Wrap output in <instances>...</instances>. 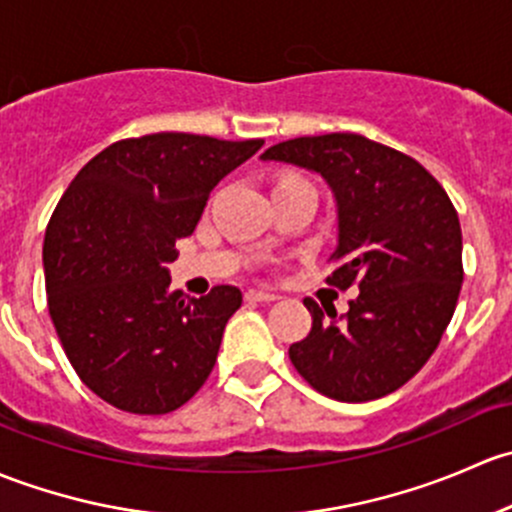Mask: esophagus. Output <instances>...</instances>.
<instances>
[{"mask_svg":"<svg viewBox=\"0 0 512 512\" xmlns=\"http://www.w3.org/2000/svg\"><path fill=\"white\" fill-rule=\"evenodd\" d=\"M246 300H254V303H273V300H278V295L266 291H249L246 293Z\"/></svg>","mask_w":512,"mask_h":512,"instance_id":"esophagus-1","label":"esophagus"}]
</instances>
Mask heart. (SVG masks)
Masks as SVG:
<instances>
[{"mask_svg":"<svg viewBox=\"0 0 512 512\" xmlns=\"http://www.w3.org/2000/svg\"><path fill=\"white\" fill-rule=\"evenodd\" d=\"M291 179H295V177H288V179H281V182H291Z\"/></svg>","mask_w":512,"mask_h":512,"instance_id":"heart-1","label":"heart"}]
</instances>
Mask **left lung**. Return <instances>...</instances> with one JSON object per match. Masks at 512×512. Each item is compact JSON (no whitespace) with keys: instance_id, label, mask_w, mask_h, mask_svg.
Instances as JSON below:
<instances>
[{"instance_id":"left-lung-1","label":"left lung","mask_w":512,"mask_h":512,"mask_svg":"<svg viewBox=\"0 0 512 512\" xmlns=\"http://www.w3.org/2000/svg\"><path fill=\"white\" fill-rule=\"evenodd\" d=\"M261 160L320 172L337 202L330 286L360 288L337 318L305 298L313 328L288 355L337 402H372L407 384L449 328L463 283L461 224L446 189L414 157L355 133L268 147Z\"/></svg>"}]
</instances>
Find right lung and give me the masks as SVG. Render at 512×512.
Listing matches in <instances>:
<instances>
[{"label":"right lung","instance_id":"right-lung-1","mask_svg":"<svg viewBox=\"0 0 512 512\" xmlns=\"http://www.w3.org/2000/svg\"><path fill=\"white\" fill-rule=\"evenodd\" d=\"M263 140L155 133L118 140L68 184L44 236L49 315L81 382L130 414H167L217 362L236 286L170 293L165 263L212 189Z\"/></svg>","mask_w":512,"mask_h":512}]
</instances>
